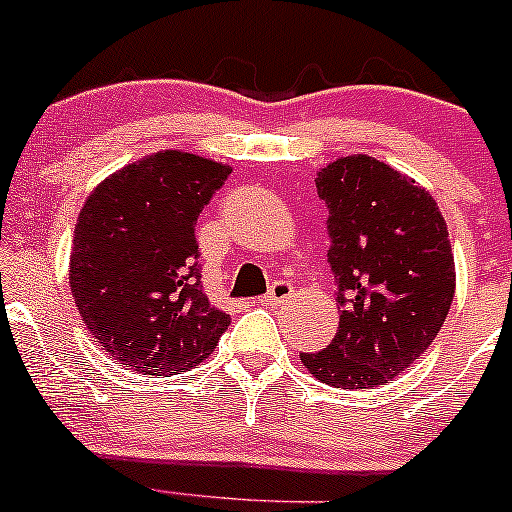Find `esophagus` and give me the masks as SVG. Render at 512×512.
Masks as SVG:
<instances>
[{
  "label": "esophagus",
  "instance_id": "1",
  "mask_svg": "<svg viewBox=\"0 0 512 512\" xmlns=\"http://www.w3.org/2000/svg\"><path fill=\"white\" fill-rule=\"evenodd\" d=\"M293 295V286L288 281H276L271 286V291H268L266 295H263V300H266L268 305H281L286 303L288 298Z\"/></svg>",
  "mask_w": 512,
  "mask_h": 512
}]
</instances>
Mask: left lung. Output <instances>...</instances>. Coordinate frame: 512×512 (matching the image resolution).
Masks as SVG:
<instances>
[{
    "label": "left lung",
    "instance_id": "8db88e82",
    "mask_svg": "<svg viewBox=\"0 0 512 512\" xmlns=\"http://www.w3.org/2000/svg\"><path fill=\"white\" fill-rule=\"evenodd\" d=\"M315 187L330 209L340 325L328 347L300 360L330 387H379L444 328L456 293L449 229L424 187L374 157L330 162Z\"/></svg>",
    "mask_w": 512,
    "mask_h": 512
}]
</instances>
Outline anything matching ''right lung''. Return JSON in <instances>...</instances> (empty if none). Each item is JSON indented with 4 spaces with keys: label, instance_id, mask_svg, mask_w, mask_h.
Here are the masks:
<instances>
[{
    "label": "right lung",
    "instance_id": "1",
    "mask_svg": "<svg viewBox=\"0 0 512 512\" xmlns=\"http://www.w3.org/2000/svg\"><path fill=\"white\" fill-rule=\"evenodd\" d=\"M231 167L162 150L98 184L78 214L68 283L118 365L179 374L217 347L231 318L202 291L194 226Z\"/></svg>",
    "mask_w": 512,
    "mask_h": 512
}]
</instances>
